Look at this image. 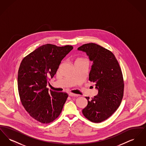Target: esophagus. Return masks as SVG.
I'll list each match as a JSON object with an SVG mask.
<instances>
[{
    "mask_svg": "<svg viewBox=\"0 0 146 146\" xmlns=\"http://www.w3.org/2000/svg\"><path fill=\"white\" fill-rule=\"evenodd\" d=\"M69 96L71 97H78L79 96V95H77V94H73V93H69Z\"/></svg>",
    "mask_w": 146,
    "mask_h": 146,
    "instance_id": "1",
    "label": "esophagus"
}]
</instances>
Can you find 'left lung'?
Masks as SVG:
<instances>
[{
  "instance_id": "8db88e82",
  "label": "left lung",
  "mask_w": 146,
  "mask_h": 146,
  "mask_svg": "<svg viewBox=\"0 0 146 146\" xmlns=\"http://www.w3.org/2000/svg\"><path fill=\"white\" fill-rule=\"evenodd\" d=\"M78 50L89 56L92 62L89 79L95 83L97 95L88 100L84 115L94 123H101L111 117L119 107L124 93L123 77L115 56L95 43L84 44Z\"/></svg>"
}]
</instances>
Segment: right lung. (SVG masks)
I'll use <instances>...</instances> for the list:
<instances>
[{
  "label": "right lung",
  "instance_id": "1",
  "mask_svg": "<svg viewBox=\"0 0 146 146\" xmlns=\"http://www.w3.org/2000/svg\"><path fill=\"white\" fill-rule=\"evenodd\" d=\"M73 49L70 45H43L20 64L17 85L21 103L32 118L42 124L51 123L60 115L68 97L66 93L49 90L46 86L63 58Z\"/></svg>",
  "mask_w": 146,
  "mask_h": 146
}]
</instances>
